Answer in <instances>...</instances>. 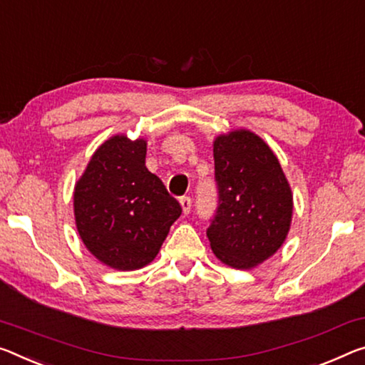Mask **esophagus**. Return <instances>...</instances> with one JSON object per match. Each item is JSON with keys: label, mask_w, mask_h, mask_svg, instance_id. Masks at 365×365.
Wrapping results in <instances>:
<instances>
[{"label": "esophagus", "mask_w": 365, "mask_h": 365, "mask_svg": "<svg viewBox=\"0 0 365 365\" xmlns=\"http://www.w3.org/2000/svg\"><path fill=\"white\" fill-rule=\"evenodd\" d=\"M180 206L183 210V214H188L190 210H192V198H190V196H182Z\"/></svg>", "instance_id": "34e87169"}]
</instances>
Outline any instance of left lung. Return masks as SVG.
I'll return each instance as SVG.
<instances>
[{
  "mask_svg": "<svg viewBox=\"0 0 365 365\" xmlns=\"http://www.w3.org/2000/svg\"><path fill=\"white\" fill-rule=\"evenodd\" d=\"M219 205L206 230L222 263L250 269L284 244L292 192L281 164L255 133L235 130L214 141Z\"/></svg>",
  "mask_w": 365,
  "mask_h": 365,
  "instance_id": "left-lung-1",
  "label": "left lung"
}]
</instances>
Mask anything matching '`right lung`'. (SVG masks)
<instances>
[{"label": "right lung", "mask_w": 365, "mask_h": 365, "mask_svg": "<svg viewBox=\"0 0 365 365\" xmlns=\"http://www.w3.org/2000/svg\"><path fill=\"white\" fill-rule=\"evenodd\" d=\"M81 240L101 263L120 271L151 263L182 206L146 169V141L112 136L92 154L74 187Z\"/></svg>", "instance_id": "obj_1"}]
</instances>
